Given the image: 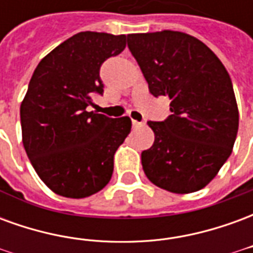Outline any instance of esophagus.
<instances>
[{"mask_svg": "<svg viewBox=\"0 0 253 253\" xmlns=\"http://www.w3.org/2000/svg\"><path fill=\"white\" fill-rule=\"evenodd\" d=\"M132 126L142 127V126H145V122H138V121H135V119H132Z\"/></svg>", "mask_w": 253, "mask_h": 253, "instance_id": "34e87169", "label": "esophagus"}]
</instances>
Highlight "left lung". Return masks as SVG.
Returning <instances> with one entry per match:
<instances>
[{"mask_svg": "<svg viewBox=\"0 0 253 253\" xmlns=\"http://www.w3.org/2000/svg\"><path fill=\"white\" fill-rule=\"evenodd\" d=\"M153 96L170 100L172 115L148 122L154 132L142 168L153 184L175 194L202 190L233 150L239 108L228 70L194 36L164 30L127 35Z\"/></svg>", "mask_w": 253, "mask_h": 253, "instance_id": "8db88e82", "label": "left lung"}]
</instances>
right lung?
Listing matches in <instances>:
<instances>
[{
	"instance_id": "right-lung-1",
	"label": "right lung",
	"mask_w": 253,
	"mask_h": 253,
	"mask_svg": "<svg viewBox=\"0 0 253 253\" xmlns=\"http://www.w3.org/2000/svg\"><path fill=\"white\" fill-rule=\"evenodd\" d=\"M126 35L80 32L55 47L32 74L20 105L27 156L41 180L66 198L103 190L114 172V154L131 130L128 116L88 111L103 93L100 66L121 54Z\"/></svg>"
}]
</instances>
